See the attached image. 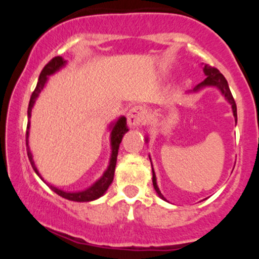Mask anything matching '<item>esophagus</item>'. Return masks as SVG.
<instances>
[{
	"mask_svg": "<svg viewBox=\"0 0 259 259\" xmlns=\"http://www.w3.org/2000/svg\"><path fill=\"white\" fill-rule=\"evenodd\" d=\"M146 119V109L143 106H134L127 114V121L130 126H139Z\"/></svg>",
	"mask_w": 259,
	"mask_h": 259,
	"instance_id": "1",
	"label": "esophagus"
}]
</instances>
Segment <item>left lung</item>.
<instances>
[{
    "label": "left lung",
    "instance_id": "8db88e82",
    "mask_svg": "<svg viewBox=\"0 0 259 259\" xmlns=\"http://www.w3.org/2000/svg\"><path fill=\"white\" fill-rule=\"evenodd\" d=\"M204 73H205V75H206V79H205L204 81H201L200 83H198L197 86L194 87L193 91H198V90H200V88H203L205 86H215V87H218L219 90L222 91V93L224 94V97L228 99L230 104H231L233 115H235L236 121H237V106H236L235 99H233L232 94H231V91H230V88H229L228 81H226L224 75H223V74L219 72L217 68H214V67L208 66V65H205ZM152 172H153V178H152V182H153L154 190L157 191V193L159 194V197H161L162 199L165 200V198L162 197L161 192H160V191H159V187L157 186V180H155V175H154L153 168H152Z\"/></svg>",
    "mask_w": 259,
    "mask_h": 259
}]
</instances>
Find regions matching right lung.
I'll use <instances>...</instances> for the list:
<instances>
[{"instance_id": "right-lung-1", "label": "right lung", "mask_w": 259, "mask_h": 259, "mask_svg": "<svg viewBox=\"0 0 259 259\" xmlns=\"http://www.w3.org/2000/svg\"><path fill=\"white\" fill-rule=\"evenodd\" d=\"M66 61L63 60L61 56H55L53 58L51 61H49L47 65L44 67V69L41 70L40 76H38V81L36 87L31 94L30 100H29V106H28V118H30L31 115V108H33L34 102L36 100V98L40 94V92L44 88L46 81H47V76L51 75V74L55 73L56 70H59L61 67L65 65ZM29 126H30V121H28L27 123V132H26V144H27V153H28V158H29V161L31 166H33L34 171L36 172V175H38V171L36 168V166L34 164L33 157H31V153L29 151V147H28V134H29ZM127 131H128V127H127L126 123V118L125 116H121L118 121L115 122V125L113 126L112 128V133H111V145H112V155H111V161H109V166L107 168V171L104 173V176L101 177L100 179L98 180L97 183L94 184L93 186H91L90 189H87L86 191H82V192H65V191H61L59 189H56L54 186L48 185L51 189L54 191L56 194H59L60 197L66 198L68 200H73V201H91L97 199V198L101 197L104 194L107 189L111 185L113 182V178H114V171H115V165H116V157H118V150H119V145L121 143V139Z\"/></svg>"}]
</instances>
